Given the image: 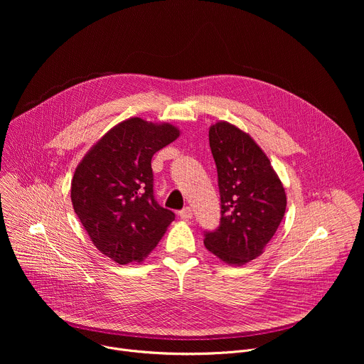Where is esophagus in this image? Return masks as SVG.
I'll use <instances>...</instances> for the list:
<instances>
[{"label": "esophagus", "mask_w": 364, "mask_h": 364, "mask_svg": "<svg viewBox=\"0 0 364 364\" xmlns=\"http://www.w3.org/2000/svg\"><path fill=\"white\" fill-rule=\"evenodd\" d=\"M178 216H180V219L181 220H190L191 218H193V212H191V209H190V207H184V209L178 213Z\"/></svg>", "instance_id": "34e87169"}]
</instances>
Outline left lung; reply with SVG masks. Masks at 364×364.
<instances>
[{
  "label": "left lung",
  "mask_w": 364,
  "mask_h": 364,
  "mask_svg": "<svg viewBox=\"0 0 364 364\" xmlns=\"http://www.w3.org/2000/svg\"><path fill=\"white\" fill-rule=\"evenodd\" d=\"M222 201L220 226L205 233L204 246L222 262L242 267L259 257L279 228L285 188L267 154L228 121L209 129Z\"/></svg>",
  "instance_id": "1"
}]
</instances>
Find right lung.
Instances as JSON below:
<instances>
[{
  "instance_id": "right-lung-1",
  "label": "right lung",
  "mask_w": 364,
  "mask_h": 364,
  "mask_svg": "<svg viewBox=\"0 0 364 364\" xmlns=\"http://www.w3.org/2000/svg\"><path fill=\"white\" fill-rule=\"evenodd\" d=\"M178 136L170 122L128 118L97 139L75 170V213L96 249L119 265L142 262L176 218L154 198L151 159Z\"/></svg>"
}]
</instances>
